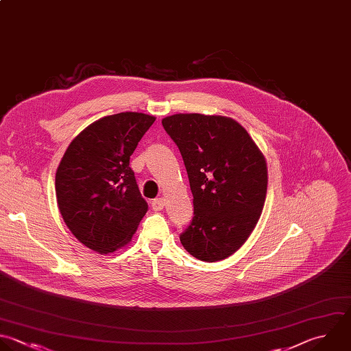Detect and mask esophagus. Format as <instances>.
I'll use <instances>...</instances> for the list:
<instances>
[{
    "instance_id": "esophagus-1",
    "label": "esophagus",
    "mask_w": 351,
    "mask_h": 351,
    "mask_svg": "<svg viewBox=\"0 0 351 351\" xmlns=\"http://www.w3.org/2000/svg\"><path fill=\"white\" fill-rule=\"evenodd\" d=\"M151 207H152L154 211H160V210H163V207H165V199H163V197L154 199V200L151 202Z\"/></svg>"
}]
</instances>
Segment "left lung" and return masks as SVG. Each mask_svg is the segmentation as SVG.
<instances>
[{
	"mask_svg": "<svg viewBox=\"0 0 351 351\" xmlns=\"http://www.w3.org/2000/svg\"><path fill=\"white\" fill-rule=\"evenodd\" d=\"M177 144L193 195V218L180 234L195 258L230 256L254 230L266 197V162L247 130L226 117L176 114L162 121Z\"/></svg>",
	"mask_w": 351,
	"mask_h": 351,
	"instance_id": "obj_1",
	"label": "left lung"
}]
</instances>
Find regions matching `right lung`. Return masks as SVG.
Listing matches in <instances>:
<instances>
[{"label": "right lung", "mask_w": 351, "mask_h": 351, "mask_svg": "<svg viewBox=\"0 0 351 351\" xmlns=\"http://www.w3.org/2000/svg\"><path fill=\"white\" fill-rule=\"evenodd\" d=\"M155 118L141 112L104 117L69 145L56 171V197L71 233L100 254L128 244L148 204L130 156Z\"/></svg>", "instance_id": "1"}]
</instances>
